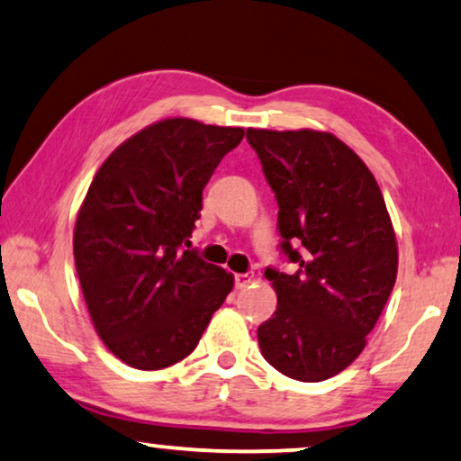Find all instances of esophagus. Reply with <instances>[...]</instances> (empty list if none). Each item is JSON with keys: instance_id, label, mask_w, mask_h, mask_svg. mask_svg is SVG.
Listing matches in <instances>:
<instances>
[{"instance_id": "34e87169", "label": "esophagus", "mask_w": 461, "mask_h": 461, "mask_svg": "<svg viewBox=\"0 0 461 461\" xmlns=\"http://www.w3.org/2000/svg\"><path fill=\"white\" fill-rule=\"evenodd\" d=\"M255 280L253 272H247V274H234V282H236V288H244L247 285H250V282Z\"/></svg>"}]
</instances>
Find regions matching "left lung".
<instances>
[{"mask_svg": "<svg viewBox=\"0 0 461 461\" xmlns=\"http://www.w3.org/2000/svg\"><path fill=\"white\" fill-rule=\"evenodd\" d=\"M247 140L278 202L280 250L267 267L278 305L257 329L263 358L282 375L324 382L358 358L396 282L398 249L382 189L330 132L259 131Z\"/></svg>", "mask_w": 461, "mask_h": 461, "instance_id": "8db88e82", "label": "left lung"}]
</instances>
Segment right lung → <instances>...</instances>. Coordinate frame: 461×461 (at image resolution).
Instances as JSON below:
<instances>
[{"mask_svg":"<svg viewBox=\"0 0 461 461\" xmlns=\"http://www.w3.org/2000/svg\"><path fill=\"white\" fill-rule=\"evenodd\" d=\"M242 137V128L187 118L156 122L90 183L73 231L79 286L98 337L134 369L192 354L234 286V276L185 247L202 189Z\"/></svg>","mask_w":461,"mask_h":461,"instance_id":"1","label":"right lung"}]
</instances>
